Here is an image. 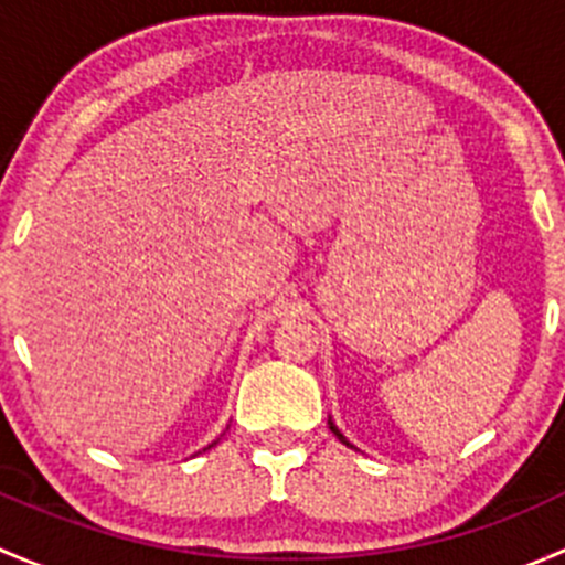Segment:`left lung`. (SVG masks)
I'll return each instance as SVG.
<instances>
[{
	"instance_id": "obj_1",
	"label": "left lung",
	"mask_w": 565,
	"mask_h": 565,
	"mask_svg": "<svg viewBox=\"0 0 565 565\" xmlns=\"http://www.w3.org/2000/svg\"><path fill=\"white\" fill-rule=\"evenodd\" d=\"M328 424H330V431H333V435H335V437H339V440H341V443H344V446H350V443H347V437H344V435H341V431H339V429H335V424H333V420H328ZM350 448H352V446H350Z\"/></svg>"
}]
</instances>
